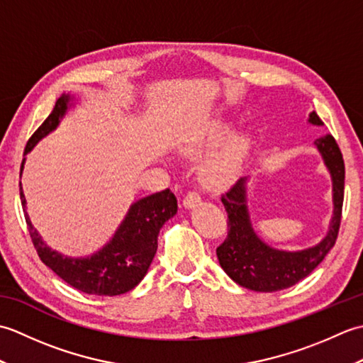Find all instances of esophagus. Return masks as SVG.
I'll return each mask as SVG.
<instances>
[{"label": "esophagus", "mask_w": 363, "mask_h": 363, "mask_svg": "<svg viewBox=\"0 0 363 363\" xmlns=\"http://www.w3.org/2000/svg\"><path fill=\"white\" fill-rule=\"evenodd\" d=\"M199 203H201V196H199L198 191H189L182 199V206L186 207V209H194Z\"/></svg>", "instance_id": "1"}]
</instances>
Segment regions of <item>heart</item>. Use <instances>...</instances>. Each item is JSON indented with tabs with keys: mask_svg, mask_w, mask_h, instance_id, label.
Returning a JSON list of instances; mask_svg holds the SVG:
<instances>
[{
	"mask_svg": "<svg viewBox=\"0 0 363 363\" xmlns=\"http://www.w3.org/2000/svg\"><path fill=\"white\" fill-rule=\"evenodd\" d=\"M228 126L226 125H215L207 133L199 138V140L194 145L191 152H199L206 148H209L213 143H217L220 138L226 134ZM245 137H235L230 140L225 148H223L217 156L206 162L204 167L201 168V181L204 182L206 187L209 189H223L230 182L234 174L237 173L238 164H240L243 152L246 150Z\"/></svg>",
	"mask_w": 363,
	"mask_h": 363,
	"instance_id": "heart-1",
	"label": "heart"
}]
</instances>
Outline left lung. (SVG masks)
I'll use <instances>...</instances> for the list:
<instances>
[{
  "instance_id": "8db88e82",
  "label": "left lung",
  "mask_w": 363,
  "mask_h": 363,
  "mask_svg": "<svg viewBox=\"0 0 363 363\" xmlns=\"http://www.w3.org/2000/svg\"><path fill=\"white\" fill-rule=\"evenodd\" d=\"M312 125H323L317 112H312ZM333 176L334 217L329 233L317 246L296 252L274 250L254 233L246 207V177H240L221 195L228 212V235L218 248L217 257L228 276L245 289L254 291H277L289 289L309 276L335 245L342 223L345 196V162L335 138L326 134L315 140Z\"/></svg>"
}]
</instances>
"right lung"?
Segmentation results:
<instances>
[{
  "label": "right lung",
  "instance_id": "obj_1",
  "mask_svg": "<svg viewBox=\"0 0 363 363\" xmlns=\"http://www.w3.org/2000/svg\"><path fill=\"white\" fill-rule=\"evenodd\" d=\"M70 103V96L62 95L52 112L48 115L26 143L25 154L34 148L42 137L56 129L59 120ZM23 169V164H21ZM21 186V184H20ZM21 206L26 199L20 187ZM177 212V199L169 189L142 198L134 203L121 223L112 240L101 251L86 259L64 257L52 251L43 242L30 223L26 209L25 218L34 248L46 267H50L59 277L89 295L117 296L133 290L140 282L157 251V235L164 223Z\"/></svg>",
  "mask_w": 363,
  "mask_h": 363
}]
</instances>
